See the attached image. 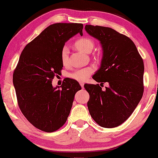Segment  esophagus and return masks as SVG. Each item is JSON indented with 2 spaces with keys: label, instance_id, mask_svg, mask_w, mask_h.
Wrapping results in <instances>:
<instances>
[{
  "label": "esophagus",
  "instance_id": "esophagus-1",
  "mask_svg": "<svg viewBox=\"0 0 158 158\" xmlns=\"http://www.w3.org/2000/svg\"><path fill=\"white\" fill-rule=\"evenodd\" d=\"M80 85H81L82 88H84V83H83V82H80Z\"/></svg>",
  "mask_w": 158,
  "mask_h": 158
}]
</instances>
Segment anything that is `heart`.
Returning <instances> with one entry per match:
<instances>
[{
    "instance_id": "heart-1",
    "label": "heart",
    "mask_w": 158,
    "mask_h": 158,
    "mask_svg": "<svg viewBox=\"0 0 158 158\" xmlns=\"http://www.w3.org/2000/svg\"><path fill=\"white\" fill-rule=\"evenodd\" d=\"M75 47L78 50L85 53L91 52L94 47V40L89 37H83L77 40L75 43ZM61 60L62 64L66 65L68 62V49L66 46L63 47L61 51ZM94 72V68L93 67H87L79 69L69 74V77L77 81H85L88 79L90 75Z\"/></svg>"
}]
</instances>
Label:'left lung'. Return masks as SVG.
Masks as SVG:
<instances>
[{
  "instance_id": "1",
  "label": "left lung",
  "mask_w": 158,
  "mask_h": 158,
  "mask_svg": "<svg viewBox=\"0 0 158 158\" xmlns=\"http://www.w3.org/2000/svg\"><path fill=\"white\" fill-rule=\"evenodd\" d=\"M86 31L100 41L103 58L95 81L109 83L103 91L99 84L84 85L89 93V113L99 126L114 128L123 124L135 111L144 92V62L135 43L109 27L85 25Z\"/></svg>"
}]
</instances>
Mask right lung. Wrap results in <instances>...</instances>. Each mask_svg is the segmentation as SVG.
Returning a JSON list of instances; mask_svg holds the SVG:
<instances>
[{"mask_svg":"<svg viewBox=\"0 0 158 158\" xmlns=\"http://www.w3.org/2000/svg\"><path fill=\"white\" fill-rule=\"evenodd\" d=\"M83 25L57 23L47 27L24 47L13 74L18 105L27 119L40 130L52 132L66 122L75 95L81 89L75 80L65 78L53 88L52 82L61 72V51L64 43Z\"/></svg>","mask_w":158,"mask_h":158,"instance_id":"right-lung-1","label":"right lung"}]
</instances>
